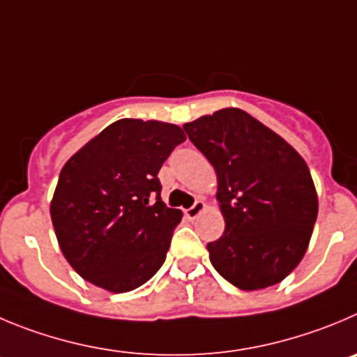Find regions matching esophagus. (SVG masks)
I'll return each instance as SVG.
<instances>
[{"label": "esophagus", "mask_w": 357, "mask_h": 357, "mask_svg": "<svg viewBox=\"0 0 357 357\" xmlns=\"http://www.w3.org/2000/svg\"><path fill=\"white\" fill-rule=\"evenodd\" d=\"M202 209H204V202H202L201 199H197V201H195L194 204H192L188 209H186V216H188V218H195V216H197L199 213L202 211Z\"/></svg>", "instance_id": "esophagus-1"}]
</instances>
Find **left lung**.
Masks as SVG:
<instances>
[{
    "label": "left lung",
    "instance_id": "8db88e82",
    "mask_svg": "<svg viewBox=\"0 0 357 357\" xmlns=\"http://www.w3.org/2000/svg\"><path fill=\"white\" fill-rule=\"evenodd\" d=\"M218 178L225 231L209 261L243 291L269 287L301 262L319 202L308 165L292 146L241 109L183 125Z\"/></svg>",
    "mask_w": 357,
    "mask_h": 357
}]
</instances>
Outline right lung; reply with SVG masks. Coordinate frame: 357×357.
Here are the masks:
<instances>
[{"label": "right lung", "mask_w": 357, "mask_h": 357, "mask_svg": "<svg viewBox=\"0 0 357 357\" xmlns=\"http://www.w3.org/2000/svg\"><path fill=\"white\" fill-rule=\"evenodd\" d=\"M185 139L171 123L119 119L65 163L51 218L82 278L128 292L162 268L183 215L162 202L158 171Z\"/></svg>", "instance_id": "obj_1"}]
</instances>
